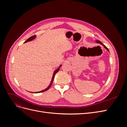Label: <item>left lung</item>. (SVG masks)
<instances>
[{
  "instance_id": "left-lung-1",
  "label": "left lung",
  "mask_w": 127,
  "mask_h": 127,
  "mask_svg": "<svg viewBox=\"0 0 127 127\" xmlns=\"http://www.w3.org/2000/svg\"><path fill=\"white\" fill-rule=\"evenodd\" d=\"M96 42H97V43H100V44H102L103 46H104V48L107 50V51H109V49H107V47H106V46H105L104 45V44H103V43H102V42H101V41H98V40H96Z\"/></svg>"
}]
</instances>
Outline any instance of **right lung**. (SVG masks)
Masks as SVG:
<instances>
[{
  "label": "right lung",
  "instance_id": "right-lung-1",
  "mask_svg": "<svg viewBox=\"0 0 127 127\" xmlns=\"http://www.w3.org/2000/svg\"><path fill=\"white\" fill-rule=\"evenodd\" d=\"M36 37V35H33V36H32L31 37H30V38H29V39L27 40L24 43H26V42H29V41H32V40H33L34 38H35ZM61 66V65H60V66L59 67V68L57 69L54 72V73H53V76H52V80H51V83H50V85H49V86L46 88V89H45L44 90H43V91H40V92H37V93H41V92H44V91H47V90H48L50 88V87L51 86V85H52V82H53V79H54V78H55V75L56 74V73L57 72H58V71L59 70V68Z\"/></svg>",
  "mask_w": 127,
  "mask_h": 127
}]
</instances>
